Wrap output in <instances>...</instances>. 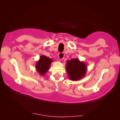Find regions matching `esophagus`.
Masks as SVG:
<instances>
[{
  "mask_svg": "<svg viewBox=\"0 0 120 120\" xmlns=\"http://www.w3.org/2000/svg\"><path fill=\"white\" fill-rule=\"evenodd\" d=\"M58 57L60 60H63L64 57V53L63 52H60L58 54Z\"/></svg>",
  "mask_w": 120,
  "mask_h": 120,
  "instance_id": "1",
  "label": "esophagus"
}]
</instances>
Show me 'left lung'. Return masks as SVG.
Segmentation results:
<instances>
[{"instance_id":"8db88e82","label":"left lung","mask_w":120,"mask_h":120,"mask_svg":"<svg viewBox=\"0 0 120 120\" xmlns=\"http://www.w3.org/2000/svg\"><path fill=\"white\" fill-rule=\"evenodd\" d=\"M66 70L71 81H78L83 78L87 72V65L79 59H72L66 61Z\"/></svg>"}]
</instances>
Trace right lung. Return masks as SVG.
I'll return each mask as SVG.
<instances>
[{
    "label": "right lung",
    "mask_w": 120,
    "mask_h": 120,
    "mask_svg": "<svg viewBox=\"0 0 120 120\" xmlns=\"http://www.w3.org/2000/svg\"><path fill=\"white\" fill-rule=\"evenodd\" d=\"M52 61V59L47 56L45 55L40 56L39 60L35 64V68L38 73L42 76L45 75L49 71Z\"/></svg>",
    "instance_id": "add662e5"
}]
</instances>
